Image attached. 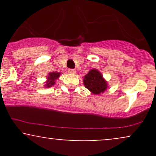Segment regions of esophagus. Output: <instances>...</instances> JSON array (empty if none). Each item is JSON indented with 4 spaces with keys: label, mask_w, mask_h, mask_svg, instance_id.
Returning a JSON list of instances; mask_svg holds the SVG:
<instances>
[{
    "label": "esophagus",
    "mask_w": 156,
    "mask_h": 156,
    "mask_svg": "<svg viewBox=\"0 0 156 156\" xmlns=\"http://www.w3.org/2000/svg\"><path fill=\"white\" fill-rule=\"evenodd\" d=\"M68 73H70V74H75V73H76V69H68Z\"/></svg>",
    "instance_id": "1"
}]
</instances>
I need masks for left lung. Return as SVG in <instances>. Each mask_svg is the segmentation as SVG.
Segmentation results:
<instances>
[{
	"instance_id": "8db88e82",
	"label": "left lung",
	"mask_w": 156,
	"mask_h": 156,
	"mask_svg": "<svg viewBox=\"0 0 156 156\" xmlns=\"http://www.w3.org/2000/svg\"><path fill=\"white\" fill-rule=\"evenodd\" d=\"M83 84L87 89L94 94L103 93L107 89L108 84L98 69H92L84 76Z\"/></svg>"
}]
</instances>
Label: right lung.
<instances>
[{
    "label": "right lung",
    "instance_id": "right-lung-1",
    "mask_svg": "<svg viewBox=\"0 0 156 156\" xmlns=\"http://www.w3.org/2000/svg\"><path fill=\"white\" fill-rule=\"evenodd\" d=\"M60 75H61L60 73H55V72L50 73L47 77L48 80L46 81L45 87H48H48H51L52 86L54 85L55 80L58 79V77L60 76Z\"/></svg>",
    "mask_w": 156,
    "mask_h": 156
}]
</instances>
